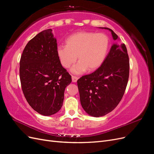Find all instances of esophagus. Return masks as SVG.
Returning a JSON list of instances; mask_svg holds the SVG:
<instances>
[{
  "instance_id": "34e87169",
  "label": "esophagus",
  "mask_w": 154,
  "mask_h": 154,
  "mask_svg": "<svg viewBox=\"0 0 154 154\" xmlns=\"http://www.w3.org/2000/svg\"><path fill=\"white\" fill-rule=\"evenodd\" d=\"M78 78L77 76L72 75V80L73 82H76L77 80H78Z\"/></svg>"
}]
</instances>
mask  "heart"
I'll return each instance as SVG.
<instances>
[{"label":"heart","instance_id":"1","mask_svg":"<svg viewBox=\"0 0 154 154\" xmlns=\"http://www.w3.org/2000/svg\"><path fill=\"white\" fill-rule=\"evenodd\" d=\"M66 45H60L57 53L60 63L68 69L79 62L72 69L74 74L94 71L103 62L109 47V38L104 33L81 31L68 36Z\"/></svg>","mask_w":154,"mask_h":154}]
</instances>
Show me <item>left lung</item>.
<instances>
[{"label":"left lung","mask_w":154,"mask_h":154,"mask_svg":"<svg viewBox=\"0 0 154 154\" xmlns=\"http://www.w3.org/2000/svg\"><path fill=\"white\" fill-rule=\"evenodd\" d=\"M114 40L118 35L109 28ZM130 63L125 44H114L101 66L77 81L80 102L87 114L100 117L118 106L125 92L129 78Z\"/></svg>","instance_id":"obj_1"}]
</instances>
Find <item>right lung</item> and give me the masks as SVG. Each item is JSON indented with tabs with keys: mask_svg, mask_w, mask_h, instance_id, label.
Segmentation results:
<instances>
[{
	"mask_svg": "<svg viewBox=\"0 0 154 154\" xmlns=\"http://www.w3.org/2000/svg\"><path fill=\"white\" fill-rule=\"evenodd\" d=\"M57 39L51 29L30 40L20 60L22 90L29 105L37 112L51 116L61 109L66 87L71 76L60 63Z\"/></svg>",
	"mask_w": 154,
	"mask_h": 154,
	"instance_id": "add662e5",
	"label": "right lung"
}]
</instances>
